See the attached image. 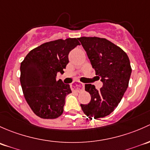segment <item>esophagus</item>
Here are the masks:
<instances>
[{
	"label": "esophagus",
	"instance_id": "esophagus-1",
	"mask_svg": "<svg viewBox=\"0 0 150 150\" xmlns=\"http://www.w3.org/2000/svg\"><path fill=\"white\" fill-rule=\"evenodd\" d=\"M71 89L73 91H76L77 92H79L81 91L84 90V84L81 82L75 83L71 85Z\"/></svg>",
	"mask_w": 150,
	"mask_h": 150
}]
</instances>
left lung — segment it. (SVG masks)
<instances>
[{
  "mask_svg": "<svg viewBox=\"0 0 150 150\" xmlns=\"http://www.w3.org/2000/svg\"><path fill=\"white\" fill-rule=\"evenodd\" d=\"M78 40L103 82L100 89L93 84H85L91 100L81 104V109L90 119L103 118L116 108L127 89L132 74L130 61L121 48L104 38L82 37Z\"/></svg>",
  "mask_w": 150,
  "mask_h": 150,
  "instance_id": "8db88e82",
  "label": "left lung"
}]
</instances>
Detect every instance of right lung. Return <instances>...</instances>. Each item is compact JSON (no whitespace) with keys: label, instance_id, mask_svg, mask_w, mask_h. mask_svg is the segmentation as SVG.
Listing matches in <instances>:
<instances>
[{"label":"right lung","instance_id":"obj_1","mask_svg":"<svg viewBox=\"0 0 150 150\" xmlns=\"http://www.w3.org/2000/svg\"><path fill=\"white\" fill-rule=\"evenodd\" d=\"M78 39L57 40L31 50L20 66V82L26 101L34 113L44 119L62 115L66 97L71 93L70 85L56 80L69 64V54Z\"/></svg>","mask_w":150,"mask_h":150}]
</instances>
